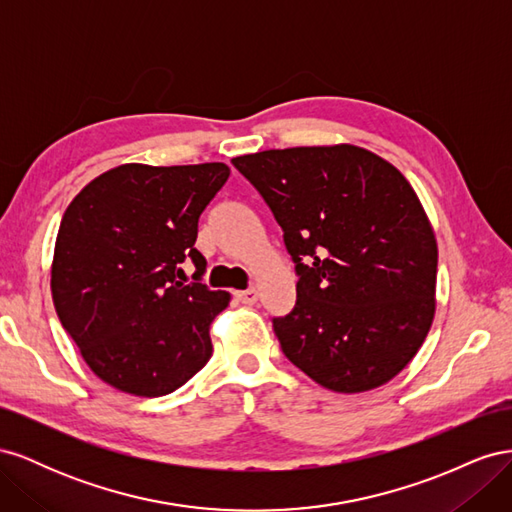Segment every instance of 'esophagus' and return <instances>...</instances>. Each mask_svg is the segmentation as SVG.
<instances>
[{
    "instance_id": "esophagus-1",
    "label": "esophagus",
    "mask_w": 512,
    "mask_h": 512,
    "mask_svg": "<svg viewBox=\"0 0 512 512\" xmlns=\"http://www.w3.org/2000/svg\"><path fill=\"white\" fill-rule=\"evenodd\" d=\"M235 297L245 303V305H254L258 301V290L256 288H247V290H239L235 292Z\"/></svg>"
}]
</instances>
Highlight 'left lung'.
Returning a JSON list of instances; mask_svg holds the SVG:
<instances>
[{
    "instance_id": "obj_1",
    "label": "left lung",
    "mask_w": 512,
    "mask_h": 512,
    "mask_svg": "<svg viewBox=\"0 0 512 512\" xmlns=\"http://www.w3.org/2000/svg\"><path fill=\"white\" fill-rule=\"evenodd\" d=\"M269 205L299 275L273 318L286 359L324 389L395 378L436 312L438 245L406 177L354 145L269 149L232 160Z\"/></svg>"
}]
</instances>
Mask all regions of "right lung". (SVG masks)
Returning a JSON list of instances; mask_svg holds the SVG:
<instances>
[{"label": "right lung", "instance_id": "right-lung-1", "mask_svg": "<svg viewBox=\"0 0 512 512\" xmlns=\"http://www.w3.org/2000/svg\"><path fill=\"white\" fill-rule=\"evenodd\" d=\"M230 168L123 164L81 190L55 241L51 292L61 327L115 389L160 397L211 359L209 327L230 294L203 284L198 218ZM192 259L194 283L180 265Z\"/></svg>", "mask_w": 512, "mask_h": 512}]
</instances>
